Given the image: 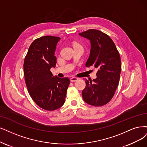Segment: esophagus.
Segmentation results:
<instances>
[{"instance_id":"esophagus-1","label":"esophagus","mask_w":147,"mask_h":147,"mask_svg":"<svg viewBox=\"0 0 147 147\" xmlns=\"http://www.w3.org/2000/svg\"><path fill=\"white\" fill-rule=\"evenodd\" d=\"M78 80V78H71L70 79V81L71 82H76V81H77Z\"/></svg>"}]
</instances>
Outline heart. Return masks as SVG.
I'll list each match as a JSON object with an SVG mask.
<instances>
[{
	"instance_id": "1",
	"label": "heart",
	"mask_w": 147,
	"mask_h": 147,
	"mask_svg": "<svg viewBox=\"0 0 147 147\" xmlns=\"http://www.w3.org/2000/svg\"><path fill=\"white\" fill-rule=\"evenodd\" d=\"M74 45H80V44H79V43H75L74 44Z\"/></svg>"
}]
</instances>
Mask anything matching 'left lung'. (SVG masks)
<instances>
[{"label":"left lung","mask_w":147,"mask_h":147,"mask_svg":"<svg viewBox=\"0 0 147 147\" xmlns=\"http://www.w3.org/2000/svg\"><path fill=\"white\" fill-rule=\"evenodd\" d=\"M79 35L87 38L91 42L86 67L93 66L97 69L96 79H85L86 86L82 93L83 99L90 105H105L113 98L119 82L120 54L113 40L104 32L90 29L80 32Z\"/></svg>","instance_id":"left-lung-1"}]
</instances>
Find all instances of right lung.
Returning <instances> with one entry per match:
<instances>
[{
  "label": "right lung",
  "instance_id": "right-lung-1",
  "mask_svg": "<svg viewBox=\"0 0 147 147\" xmlns=\"http://www.w3.org/2000/svg\"><path fill=\"white\" fill-rule=\"evenodd\" d=\"M60 37L45 36L37 38L29 47L24 63L25 80L32 99L42 109L53 111L65 103L69 85L68 78L53 76L50 69L55 67L54 56Z\"/></svg>",
  "mask_w": 147,
  "mask_h": 147
}]
</instances>
